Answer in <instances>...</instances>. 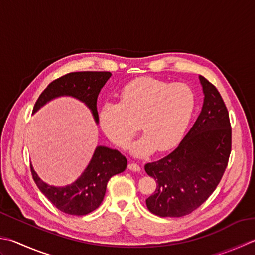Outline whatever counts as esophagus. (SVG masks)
<instances>
[{
  "label": "esophagus",
  "mask_w": 255,
  "mask_h": 255,
  "mask_svg": "<svg viewBox=\"0 0 255 255\" xmlns=\"http://www.w3.org/2000/svg\"><path fill=\"white\" fill-rule=\"evenodd\" d=\"M128 169H129V170H131V171H134V172H138V171L141 170L140 166H139V164H137V163H134V162L129 163L128 164Z\"/></svg>",
  "instance_id": "obj_1"
}]
</instances>
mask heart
I'll return each instance as SVG.
<instances>
[{"label":"heart","instance_id":"b5f03b06","mask_svg":"<svg viewBox=\"0 0 255 255\" xmlns=\"http://www.w3.org/2000/svg\"><path fill=\"white\" fill-rule=\"evenodd\" d=\"M194 94L186 84L153 77L133 79L124 86L119 103H105L98 113L104 133L116 146L126 148L139 128L144 133L131 146L142 158L164 152L180 142L194 109Z\"/></svg>","mask_w":255,"mask_h":255}]
</instances>
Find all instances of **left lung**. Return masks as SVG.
Listing matches in <instances>:
<instances>
[{
    "instance_id": "8db88e82",
    "label": "left lung",
    "mask_w": 255,
    "mask_h": 255,
    "mask_svg": "<svg viewBox=\"0 0 255 255\" xmlns=\"http://www.w3.org/2000/svg\"><path fill=\"white\" fill-rule=\"evenodd\" d=\"M201 113L179 146L144 170L157 182L146 200L149 211L159 217H183L196 210L220 182L231 152V126L220 93L199 76Z\"/></svg>"
}]
</instances>
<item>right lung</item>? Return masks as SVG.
I'll use <instances>...</instances> for the list:
<instances>
[{"instance_id":"obj_1","label":"right lung","mask_w":255,"mask_h":255,"mask_svg":"<svg viewBox=\"0 0 255 255\" xmlns=\"http://www.w3.org/2000/svg\"><path fill=\"white\" fill-rule=\"evenodd\" d=\"M111 76L109 72H76L55 79L39 95L33 114L55 98L69 96L86 105L98 124L97 97ZM126 167V157L116 149L97 146L83 173L67 186L55 187L44 182L32 164L31 171L39 190L58 210L73 216H85L101 206L108 180L125 171Z\"/></svg>"}]
</instances>
